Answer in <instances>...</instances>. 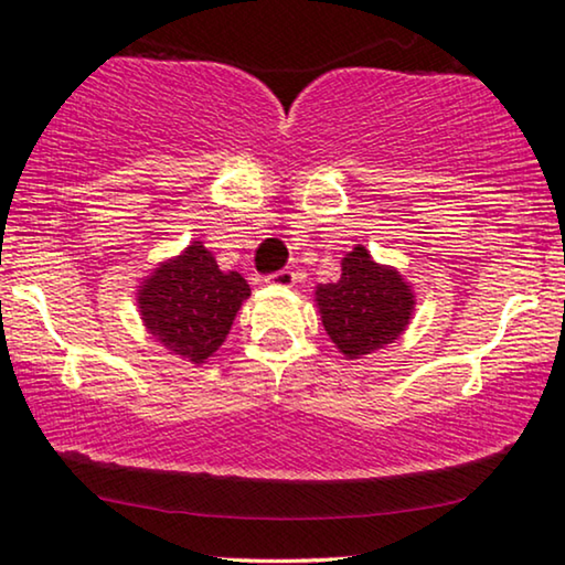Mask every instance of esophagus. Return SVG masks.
Wrapping results in <instances>:
<instances>
[{"instance_id":"1","label":"esophagus","mask_w":565,"mask_h":565,"mask_svg":"<svg viewBox=\"0 0 565 565\" xmlns=\"http://www.w3.org/2000/svg\"><path fill=\"white\" fill-rule=\"evenodd\" d=\"M266 284H274V286H294L297 284V274L289 271V268H284V271H276L271 276H266Z\"/></svg>"}]
</instances>
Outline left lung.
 I'll return each instance as SVG.
<instances>
[{
  "label": "left lung",
  "mask_w": 565,
  "mask_h": 565,
  "mask_svg": "<svg viewBox=\"0 0 565 565\" xmlns=\"http://www.w3.org/2000/svg\"><path fill=\"white\" fill-rule=\"evenodd\" d=\"M335 284H320L315 301L332 343L345 359H361L394 343L415 312V291L392 266H381L363 245L343 258Z\"/></svg>",
  "instance_id": "1"
}]
</instances>
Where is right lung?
<instances>
[{
  "mask_svg": "<svg viewBox=\"0 0 565 565\" xmlns=\"http://www.w3.org/2000/svg\"><path fill=\"white\" fill-rule=\"evenodd\" d=\"M250 286L237 271H222L200 241L163 260L138 286V309L156 343L192 363H204L225 343Z\"/></svg>",
  "mask_w": 565,
  "mask_h": 565,
  "instance_id": "add662e5",
  "label": "right lung"
}]
</instances>
